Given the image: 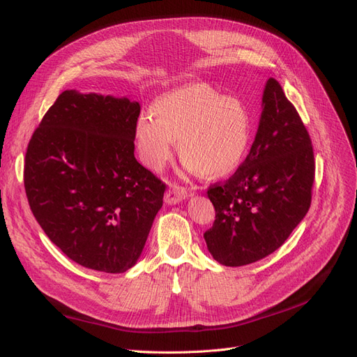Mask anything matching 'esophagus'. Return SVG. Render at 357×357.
I'll use <instances>...</instances> for the list:
<instances>
[{
  "mask_svg": "<svg viewBox=\"0 0 357 357\" xmlns=\"http://www.w3.org/2000/svg\"><path fill=\"white\" fill-rule=\"evenodd\" d=\"M188 198V190L177 185H171L169 189L165 192V202L167 204H177L183 199Z\"/></svg>",
  "mask_w": 357,
  "mask_h": 357,
  "instance_id": "esophagus-1",
  "label": "esophagus"
}]
</instances>
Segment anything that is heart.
Here are the masks:
<instances>
[{
    "label": "heart",
    "instance_id": "b5f03b06",
    "mask_svg": "<svg viewBox=\"0 0 357 357\" xmlns=\"http://www.w3.org/2000/svg\"><path fill=\"white\" fill-rule=\"evenodd\" d=\"M153 114H139L135 144L143 164L160 171L178 155L192 172L207 178L229 174L245 158L252 143V116L244 102L225 96L208 83H189L160 96Z\"/></svg>",
    "mask_w": 357,
    "mask_h": 357
}]
</instances>
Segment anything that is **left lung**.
<instances>
[{
    "mask_svg": "<svg viewBox=\"0 0 357 357\" xmlns=\"http://www.w3.org/2000/svg\"><path fill=\"white\" fill-rule=\"evenodd\" d=\"M314 171L307 128L269 77L250 153L234 176L207 190L215 219L204 238L215 261L243 266L283 245L310 208Z\"/></svg>",
    "mask_w": 357,
    "mask_h": 357,
    "instance_id": "1",
    "label": "left lung"
}]
</instances>
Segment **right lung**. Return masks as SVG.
I'll return each instance as SVG.
<instances>
[{"label":"right lung","mask_w":357,"mask_h":357,"mask_svg":"<svg viewBox=\"0 0 357 357\" xmlns=\"http://www.w3.org/2000/svg\"><path fill=\"white\" fill-rule=\"evenodd\" d=\"M139 104L62 92L26 149L24 183L41 229L71 261L119 274L135 265L165 183L134 156Z\"/></svg>","instance_id":"add662e5"}]
</instances>
